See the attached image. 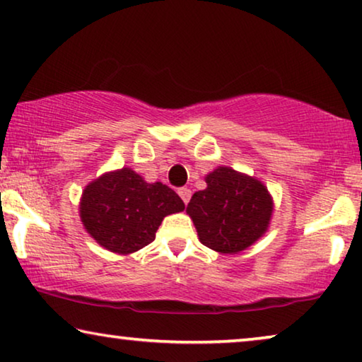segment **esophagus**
<instances>
[{
    "label": "esophagus",
    "mask_w": 362,
    "mask_h": 362,
    "mask_svg": "<svg viewBox=\"0 0 362 362\" xmlns=\"http://www.w3.org/2000/svg\"><path fill=\"white\" fill-rule=\"evenodd\" d=\"M177 194H180V197L182 199V202H185V204H187L189 199H191V191H189L187 187L177 189Z\"/></svg>",
    "instance_id": "1"
}]
</instances>
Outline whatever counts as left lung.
Masks as SVG:
<instances>
[{
	"instance_id": "1",
	"label": "left lung",
	"mask_w": 362,
	"mask_h": 362,
	"mask_svg": "<svg viewBox=\"0 0 362 362\" xmlns=\"http://www.w3.org/2000/svg\"><path fill=\"white\" fill-rule=\"evenodd\" d=\"M207 187L192 196L186 212L200 243L221 254H238L269 228L274 200L252 176L218 166L205 176Z\"/></svg>"
}]
</instances>
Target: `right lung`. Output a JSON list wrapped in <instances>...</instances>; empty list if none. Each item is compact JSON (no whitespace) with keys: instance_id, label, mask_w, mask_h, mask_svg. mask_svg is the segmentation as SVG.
<instances>
[{"instance_id":"obj_1","label":"right lung","mask_w":362,"mask_h":362,"mask_svg":"<svg viewBox=\"0 0 362 362\" xmlns=\"http://www.w3.org/2000/svg\"><path fill=\"white\" fill-rule=\"evenodd\" d=\"M185 202L162 182H146L131 168L110 171L92 181L81 199L82 225L95 241L116 254H132L155 239L166 215Z\"/></svg>"}]
</instances>
